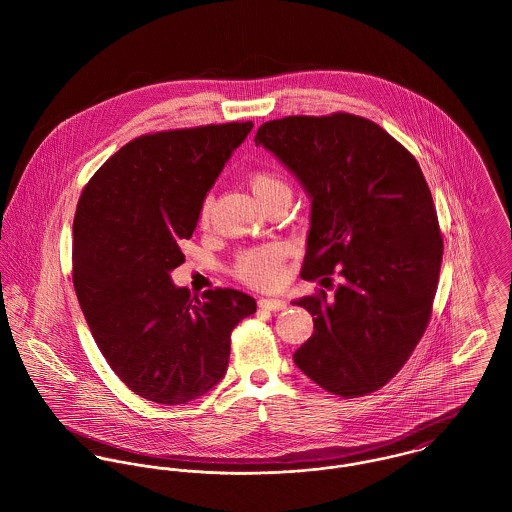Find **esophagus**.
<instances>
[{"label": "esophagus", "mask_w": 512, "mask_h": 512, "mask_svg": "<svg viewBox=\"0 0 512 512\" xmlns=\"http://www.w3.org/2000/svg\"><path fill=\"white\" fill-rule=\"evenodd\" d=\"M258 305L262 309H268V311H282L288 307V303L284 299H274V297H260Z\"/></svg>", "instance_id": "1"}]
</instances>
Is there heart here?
I'll use <instances>...</instances> for the list:
<instances>
[{"mask_svg": "<svg viewBox=\"0 0 512 512\" xmlns=\"http://www.w3.org/2000/svg\"><path fill=\"white\" fill-rule=\"evenodd\" d=\"M250 189L254 197L264 205L276 195H290V185L288 181L272 171V169H256L250 173ZM213 209V199L207 197L203 207H201V220L207 222L211 217ZM288 250L282 244H272V246H260L246 250L236 264L238 276L248 282L250 286L256 288H274L280 284L284 276V260H286Z\"/></svg>", "mask_w": 512, "mask_h": 512, "instance_id": "obj_1", "label": "heart"}]
</instances>
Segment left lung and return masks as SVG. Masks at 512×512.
<instances>
[{"label":"left lung","mask_w":512,"mask_h":512,"mask_svg":"<svg viewBox=\"0 0 512 512\" xmlns=\"http://www.w3.org/2000/svg\"><path fill=\"white\" fill-rule=\"evenodd\" d=\"M311 201L303 280L335 297L305 295L315 333L293 363L343 398L384 386L422 339L438 290L443 240L414 155L378 124L353 116H288L258 128Z\"/></svg>","instance_id":"left-lung-1"}]
</instances>
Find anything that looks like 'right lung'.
Here are the masks:
<instances>
[{
    "mask_svg": "<svg viewBox=\"0 0 512 512\" xmlns=\"http://www.w3.org/2000/svg\"><path fill=\"white\" fill-rule=\"evenodd\" d=\"M230 122L136 138L84 187L73 234V282L90 333L138 396L187 404L222 380L230 333L256 311L238 290L199 297L171 280L185 262L207 193L252 130Z\"/></svg>",
    "mask_w": 512,
    "mask_h": 512,
    "instance_id": "obj_1",
    "label": "right lung"
}]
</instances>
